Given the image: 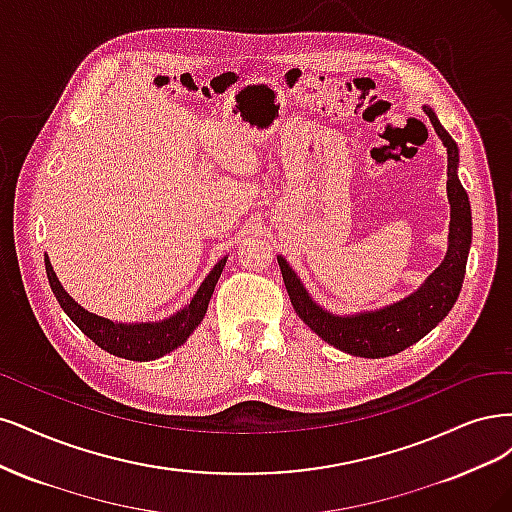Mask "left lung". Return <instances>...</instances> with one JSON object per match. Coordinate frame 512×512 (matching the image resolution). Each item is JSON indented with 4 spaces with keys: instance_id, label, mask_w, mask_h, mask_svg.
<instances>
[{
    "instance_id": "obj_1",
    "label": "left lung",
    "mask_w": 512,
    "mask_h": 512,
    "mask_svg": "<svg viewBox=\"0 0 512 512\" xmlns=\"http://www.w3.org/2000/svg\"><path fill=\"white\" fill-rule=\"evenodd\" d=\"M423 112L430 117L442 144L447 146V195L451 204V223L449 249L444 261L427 276L415 293L378 310L357 312L351 317L332 315L310 298L287 259L280 255L276 257L289 300L298 317L327 344H334L336 349L355 357H389L419 342L449 315V310L457 302L461 283H464L468 251L472 244V212L468 193L461 187L457 176L459 151L449 131L440 125L434 110L423 106Z\"/></svg>"
}]
</instances>
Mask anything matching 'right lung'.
I'll return each mask as SVG.
<instances>
[{"instance_id":"1","label":"right lung","mask_w":512,"mask_h":512,"mask_svg":"<svg viewBox=\"0 0 512 512\" xmlns=\"http://www.w3.org/2000/svg\"><path fill=\"white\" fill-rule=\"evenodd\" d=\"M225 261L227 257H223L217 266L210 270L200 289L193 295V300L170 319L155 323H117L104 317H97L93 312L82 308L78 302H74L68 291L61 287L57 274L53 272L51 261L44 257L48 283H51V289L65 315L76 323L82 334L100 346V349L131 361L159 359L187 342V338L193 334V329L202 323L206 315L208 302L212 298L214 285H217V280L225 268Z\"/></svg>"}]
</instances>
